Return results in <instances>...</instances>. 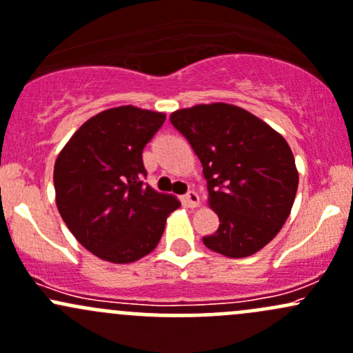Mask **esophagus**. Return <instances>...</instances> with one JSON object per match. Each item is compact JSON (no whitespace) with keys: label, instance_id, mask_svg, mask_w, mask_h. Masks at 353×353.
<instances>
[{"label":"esophagus","instance_id":"34e87169","mask_svg":"<svg viewBox=\"0 0 353 353\" xmlns=\"http://www.w3.org/2000/svg\"><path fill=\"white\" fill-rule=\"evenodd\" d=\"M181 202H183L185 207L188 208H196L200 205V196L196 195L195 192H188L187 195L181 196Z\"/></svg>","mask_w":353,"mask_h":353}]
</instances>
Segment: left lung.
<instances>
[{
  "instance_id": "8db88e82",
  "label": "left lung",
  "mask_w": 353,
  "mask_h": 353,
  "mask_svg": "<svg viewBox=\"0 0 353 353\" xmlns=\"http://www.w3.org/2000/svg\"><path fill=\"white\" fill-rule=\"evenodd\" d=\"M170 121L202 163L208 205L221 222L203 244L227 257L261 251L278 236L296 196L298 170L286 139L225 102L178 109Z\"/></svg>"
}]
</instances>
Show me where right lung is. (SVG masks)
I'll return each instance as SVG.
<instances>
[{"mask_svg":"<svg viewBox=\"0 0 353 353\" xmlns=\"http://www.w3.org/2000/svg\"><path fill=\"white\" fill-rule=\"evenodd\" d=\"M165 112L136 105L105 109L72 134L55 161V202L82 245L102 261L130 264L158 245L173 195L143 183V150Z\"/></svg>","mask_w":353,"mask_h":353,"instance_id":"obj_1","label":"right lung"}]
</instances>
